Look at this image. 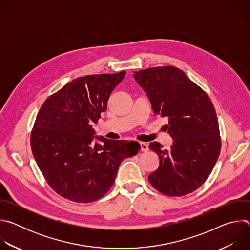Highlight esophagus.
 <instances>
[{"instance_id":"1","label":"esophagus","mask_w":250,"mask_h":250,"mask_svg":"<svg viewBox=\"0 0 250 250\" xmlns=\"http://www.w3.org/2000/svg\"><path fill=\"white\" fill-rule=\"evenodd\" d=\"M148 145L146 144V142H140V150L142 152H146L148 150Z\"/></svg>"}]
</instances>
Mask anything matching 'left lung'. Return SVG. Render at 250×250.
<instances>
[{"mask_svg": "<svg viewBox=\"0 0 250 250\" xmlns=\"http://www.w3.org/2000/svg\"><path fill=\"white\" fill-rule=\"evenodd\" d=\"M154 114L168 118L173 138L169 150L159 142L149 148L157 153L159 167L148 176L160 193L181 197L200 188L208 179L221 152V136L216 110L206 92L179 68L152 67L134 72Z\"/></svg>", "mask_w": 250, "mask_h": 250, "instance_id": "obj_1", "label": "left lung"}]
</instances>
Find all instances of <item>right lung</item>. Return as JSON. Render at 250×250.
Here are the masks:
<instances>
[{"instance_id": "obj_1", "label": "right lung", "mask_w": 250, "mask_h": 250, "mask_svg": "<svg viewBox=\"0 0 250 250\" xmlns=\"http://www.w3.org/2000/svg\"><path fill=\"white\" fill-rule=\"evenodd\" d=\"M125 75L122 71L71 81L45 100L35 119L33 157L48 185L67 200L91 203L102 198L112 188L122 161L140 149L137 141L98 137L92 127Z\"/></svg>"}]
</instances>
